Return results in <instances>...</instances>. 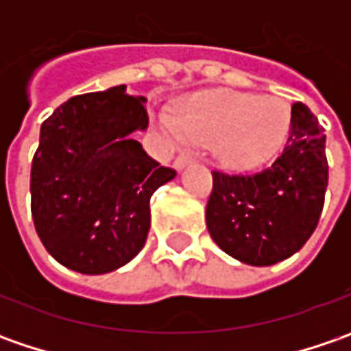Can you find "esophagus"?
<instances>
[{"label": "esophagus", "instance_id": "34e87169", "mask_svg": "<svg viewBox=\"0 0 351 351\" xmlns=\"http://www.w3.org/2000/svg\"><path fill=\"white\" fill-rule=\"evenodd\" d=\"M191 164V158L189 156H178L176 160H173V168L178 169V171H182L183 168H187Z\"/></svg>", "mask_w": 351, "mask_h": 351}]
</instances>
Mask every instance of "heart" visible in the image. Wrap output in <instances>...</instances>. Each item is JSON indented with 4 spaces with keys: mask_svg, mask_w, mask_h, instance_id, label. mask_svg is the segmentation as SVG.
<instances>
[{
    "mask_svg": "<svg viewBox=\"0 0 351 351\" xmlns=\"http://www.w3.org/2000/svg\"><path fill=\"white\" fill-rule=\"evenodd\" d=\"M160 130L171 142H215V154L230 169H252L279 148L289 130V109L277 97L219 89L205 91L182 107L176 121L160 117Z\"/></svg>",
    "mask_w": 351,
    "mask_h": 351,
    "instance_id": "heart-1",
    "label": "heart"
}]
</instances>
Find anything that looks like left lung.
Wrapping results in <instances>:
<instances>
[{"instance_id":"1","label":"left lung","mask_w":351,"mask_h":351,"mask_svg":"<svg viewBox=\"0 0 351 351\" xmlns=\"http://www.w3.org/2000/svg\"><path fill=\"white\" fill-rule=\"evenodd\" d=\"M326 136L303 103L291 107L287 146L256 176L213 173L207 228L217 246L248 265H274L317 228L328 185Z\"/></svg>"}]
</instances>
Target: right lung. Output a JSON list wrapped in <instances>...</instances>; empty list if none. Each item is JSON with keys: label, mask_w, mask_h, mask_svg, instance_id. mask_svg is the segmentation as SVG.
<instances>
[{"label": "right lung", "mask_w": 351, "mask_h": 351, "mask_svg": "<svg viewBox=\"0 0 351 351\" xmlns=\"http://www.w3.org/2000/svg\"><path fill=\"white\" fill-rule=\"evenodd\" d=\"M146 97L127 86L75 95L40 127L31 213L47 252L68 269L101 276L128 263L150 230V197L176 171L134 141Z\"/></svg>", "instance_id": "obj_1"}]
</instances>
